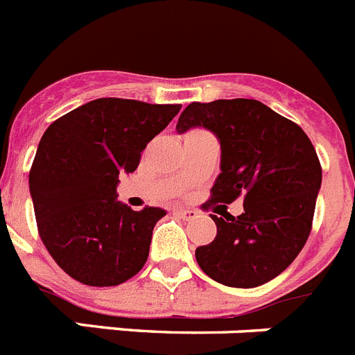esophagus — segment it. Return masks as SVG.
I'll use <instances>...</instances> for the list:
<instances>
[{
	"instance_id": "1",
	"label": "esophagus",
	"mask_w": 355,
	"mask_h": 355,
	"mask_svg": "<svg viewBox=\"0 0 355 355\" xmlns=\"http://www.w3.org/2000/svg\"><path fill=\"white\" fill-rule=\"evenodd\" d=\"M174 213L180 216V218H183V220H193V218L199 216V213H197L196 209H190V208H175Z\"/></svg>"
}]
</instances>
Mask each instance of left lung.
I'll list each match as a JSON object with an SVG mask.
<instances>
[{
	"label": "left lung",
	"instance_id": "1",
	"mask_svg": "<svg viewBox=\"0 0 355 355\" xmlns=\"http://www.w3.org/2000/svg\"><path fill=\"white\" fill-rule=\"evenodd\" d=\"M199 126L215 133L222 149L205 209L241 196L243 213L211 215L216 236L197 247V263L225 286H261L286 270L311 233L322 184L316 150L299 124L256 99L192 103L175 130Z\"/></svg>",
	"mask_w": 355,
	"mask_h": 355
}]
</instances>
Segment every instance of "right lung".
<instances>
[{"instance_id":"obj_1","label":"right lung","mask_w":355,"mask_h":355,"mask_svg":"<svg viewBox=\"0 0 355 355\" xmlns=\"http://www.w3.org/2000/svg\"><path fill=\"white\" fill-rule=\"evenodd\" d=\"M180 110L101 97L56 119L42 135L30 171L37 227L72 279L117 286L142 270L153 229L167 211H133L119 202V174L137 171L147 144Z\"/></svg>"}]
</instances>
